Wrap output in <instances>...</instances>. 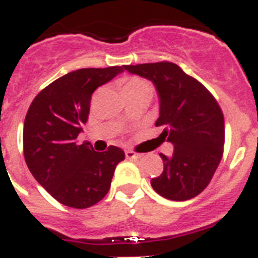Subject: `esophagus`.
I'll list each match as a JSON object with an SVG mask.
<instances>
[{
  "label": "esophagus",
  "instance_id": "obj_1",
  "mask_svg": "<svg viewBox=\"0 0 258 258\" xmlns=\"http://www.w3.org/2000/svg\"><path fill=\"white\" fill-rule=\"evenodd\" d=\"M125 155H126L127 159L140 158V154H138V153H136V152H133V150H126V152H125Z\"/></svg>",
  "mask_w": 258,
  "mask_h": 258
}]
</instances>
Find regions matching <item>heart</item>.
<instances>
[{"mask_svg": "<svg viewBox=\"0 0 258 258\" xmlns=\"http://www.w3.org/2000/svg\"><path fill=\"white\" fill-rule=\"evenodd\" d=\"M121 87H122V92L125 96L136 95V93H146V95L152 96L154 92L152 84L148 80L138 78V76H129V78L122 79Z\"/></svg>", "mask_w": 258, "mask_h": 258, "instance_id": "1", "label": "heart"}]
</instances>
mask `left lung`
I'll return each mask as SVG.
<instances>
[{
	"label": "left lung",
	"instance_id": "8db88e82",
	"mask_svg": "<svg viewBox=\"0 0 258 258\" xmlns=\"http://www.w3.org/2000/svg\"><path fill=\"white\" fill-rule=\"evenodd\" d=\"M154 83L161 100L155 126L174 145L171 157L161 153L163 171L152 179L155 192L170 201L192 199L210 184L224 152V116L214 95L171 61L124 66Z\"/></svg>",
	"mask_w": 258,
	"mask_h": 258
}]
</instances>
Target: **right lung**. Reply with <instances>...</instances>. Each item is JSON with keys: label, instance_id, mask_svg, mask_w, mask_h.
I'll return each mask as SVG.
<instances>
[{"label": "right lung", "instance_id": "add662e5", "mask_svg": "<svg viewBox=\"0 0 258 258\" xmlns=\"http://www.w3.org/2000/svg\"><path fill=\"white\" fill-rule=\"evenodd\" d=\"M122 67L82 68L56 79L35 96L23 124L25 161L40 186L59 203L88 208L110 188L117 163L125 153L117 146L95 152L78 141L88 120L91 97L97 87Z\"/></svg>", "mask_w": 258, "mask_h": 258}]
</instances>
